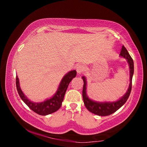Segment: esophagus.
Masks as SVG:
<instances>
[{
    "instance_id": "esophagus-1",
    "label": "esophagus",
    "mask_w": 147,
    "mask_h": 147,
    "mask_svg": "<svg viewBox=\"0 0 147 147\" xmlns=\"http://www.w3.org/2000/svg\"><path fill=\"white\" fill-rule=\"evenodd\" d=\"M84 71V67L82 65H79L76 67V71L78 74H80L83 73V71Z\"/></svg>"
}]
</instances>
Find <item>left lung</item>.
<instances>
[{
  "mask_svg": "<svg viewBox=\"0 0 147 147\" xmlns=\"http://www.w3.org/2000/svg\"><path fill=\"white\" fill-rule=\"evenodd\" d=\"M120 56L123 57L127 60L129 67H130V84L127 91L125 94L119 100L115 102H96L91 100L88 98L86 94V78L85 76H82L84 81V86L82 90V96L84 104L86 108L95 115L99 116H107L115 112L117 110L123 106L130 96V92L131 90V82H132V77L134 74V61L131 57L129 54L128 52L126 49L123 45L121 51Z\"/></svg>",
  "mask_w": 147,
  "mask_h": 147,
  "instance_id": "8db88e82",
  "label": "left lung"
}]
</instances>
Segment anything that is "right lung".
Returning <instances> with one entry per match:
<instances>
[{"label": "right lung", "instance_id": "1", "mask_svg": "<svg viewBox=\"0 0 147 147\" xmlns=\"http://www.w3.org/2000/svg\"><path fill=\"white\" fill-rule=\"evenodd\" d=\"M76 76V71L75 70L69 71L62 78L58 90L53 97L42 102H33L24 95L20 88L19 80L17 76H16V88L20 97L32 111L40 115H47L55 112L60 108L69 84Z\"/></svg>", "mask_w": 147, "mask_h": 147}]
</instances>
